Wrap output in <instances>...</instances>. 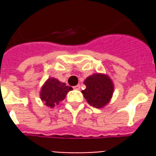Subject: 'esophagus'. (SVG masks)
<instances>
[{
    "instance_id": "1",
    "label": "esophagus",
    "mask_w": 156,
    "mask_h": 156,
    "mask_svg": "<svg viewBox=\"0 0 156 156\" xmlns=\"http://www.w3.org/2000/svg\"><path fill=\"white\" fill-rule=\"evenodd\" d=\"M80 88H81L80 84L76 85V86H74V87H73V88H74V89H76V90H80Z\"/></svg>"
}]
</instances>
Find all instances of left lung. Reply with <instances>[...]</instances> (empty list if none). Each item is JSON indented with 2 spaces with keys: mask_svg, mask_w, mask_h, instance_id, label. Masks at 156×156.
<instances>
[{
  "mask_svg": "<svg viewBox=\"0 0 156 156\" xmlns=\"http://www.w3.org/2000/svg\"><path fill=\"white\" fill-rule=\"evenodd\" d=\"M86 88L82 93L89 105L97 108H102L111 100L115 85L105 73H94L88 76L83 82Z\"/></svg>",
  "mask_w": 156,
  "mask_h": 156,
  "instance_id": "left-lung-1",
  "label": "left lung"
}]
</instances>
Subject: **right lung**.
Returning <instances> with one entry per match:
<instances>
[{"label": "right lung", "mask_w": 156, "mask_h": 156, "mask_svg": "<svg viewBox=\"0 0 156 156\" xmlns=\"http://www.w3.org/2000/svg\"><path fill=\"white\" fill-rule=\"evenodd\" d=\"M73 90V88L68 87L65 83H62L58 79L49 78L41 86L40 90V98L49 108H53L55 105L64 100L68 92Z\"/></svg>", "instance_id": "1"}]
</instances>
